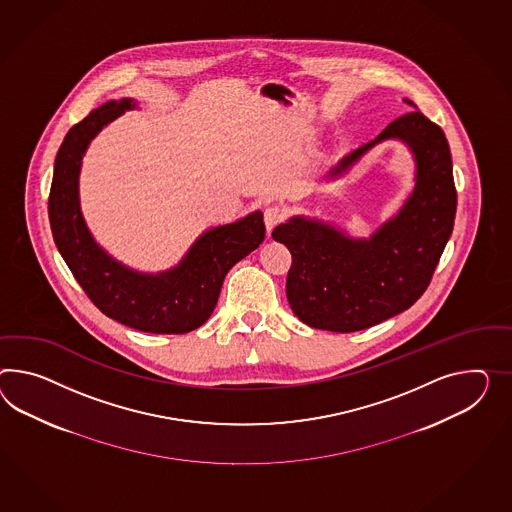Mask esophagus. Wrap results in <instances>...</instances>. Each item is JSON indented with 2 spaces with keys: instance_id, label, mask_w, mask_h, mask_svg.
Segmentation results:
<instances>
[{
  "instance_id": "obj_1",
  "label": "esophagus",
  "mask_w": 512,
  "mask_h": 512,
  "mask_svg": "<svg viewBox=\"0 0 512 512\" xmlns=\"http://www.w3.org/2000/svg\"><path fill=\"white\" fill-rule=\"evenodd\" d=\"M282 219H284V210L280 206H269L263 211V221H265L267 232H271L276 224L282 223Z\"/></svg>"
}]
</instances>
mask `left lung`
Masks as SVG:
<instances>
[{
    "instance_id": "obj_1",
    "label": "left lung",
    "mask_w": 512,
    "mask_h": 512,
    "mask_svg": "<svg viewBox=\"0 0 512 512\" xmlns=\"http://www.w3.org/2000/svg\"><path fill=\"white\" fill-rule=\"evenodd\" d=\"M386 139L405 141L418 167L416 187L392 221L360 241L302 217L273 230V239L291 252L289 306L308 327L356 332L405 312L429 288L446 249L457 211L451 152L442 128L420 111L395 118L328 178H338Z\"/></svg>"
}]
</instances>
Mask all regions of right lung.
<instances>
[{"label": "right lung", "mask_w": 512, "mask_h": 512, "mask_svg": "<svg viewBox=\"0 0 512 512\" xmlns=\"http://www.w3.org/2000/svg\"><path fill=\"white\" fill-rule=\"evenodd\" d=\"M135 107L107 102L74 124L57 152L48 215L53 239L68 269L102 314L152 334H185L210 319L224 276L265 237L262 211L213 228L198 239L184 262L167 273L141 275L107 256L92 239L79 211L81 158L92 137Z\"/></svg>", "instance_id": "obj_1"}]
</instances>
